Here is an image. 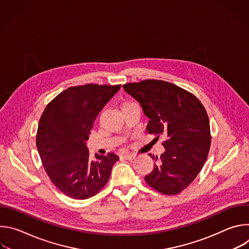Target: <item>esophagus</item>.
I'll use <instances>...</instances> for the list:
<instances>
[{
    "mask_svg": "<svg viewBox=\"0 0 249 249\" xmlns=\"http://www.w3.org/2000/svg\"><path fill=\"white\" fill-rule=\"evenodd\" d=\"M123 158L128 160H133L136 158V156L132 155V154H125V155H123Z\"/></svg>",
    "mask_w": 249,
    "mask_h": 249,
    "instance_id": "1",
    "label": "esophagus"
}]
</instances>
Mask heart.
Masks as SVG:
<instances>
[{
    "label": "heart",
    "mask_w": 249,
    "mask_h": 249,
    "mask_svg": "<svg viewBox=\"0 0 249 249\" xmlns=\"http://www.w3.org/2000/svg\"><path fill=\"white\" fill-rule=\"evenodd\" d=\"M126 104H128V103H126ZM124 105H125V104H124Z\"/></svg>",
    "instance_id": "heart-1"
}]
</instances>
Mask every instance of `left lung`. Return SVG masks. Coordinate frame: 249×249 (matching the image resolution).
I'll use <instances>...</instances> for the list:
<instances>
[{"mask_svg":"<svg viewBox=\"0 0 249 249\" xmlns=\"http://www.w3.org/2000/svg\"><path fill=\"white\" fill-rule=\"evenodd\" d=\"M123 89L149 119L146 131L166 137L164 153L160 158L150 154L156 162L145 176L146 182L162 194L180 193L193 182L208 158L211 135L204 106L187 90L163 81L126 84Z\"/></svg>","mask_w":249,"mask_h":249,"instance_id":"1","label":"left lung"}]
</instances>
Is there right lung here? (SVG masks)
Wrapping results in <instances>:
<instances>
[{
	"label": "right lung",
	"mask_w": 249,
	"mask_h": 249,
	"mask_svg": "<svg viewBox=\"0 0 249 249\" xmlns=\"http://www.w3.org/2000/svg\"><path fill=\"white\" fill-rule=\"evenodd\" d=\"M121 86L86 85L58 94L42 113L36 147L49 178L65 195L77 200L94 196L107 183L119 157L95 154L89 159L87 141L99 112Z\"/></svg>",
	"instance_id": "right-lung-1"
}]
</instances>
